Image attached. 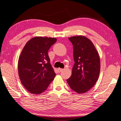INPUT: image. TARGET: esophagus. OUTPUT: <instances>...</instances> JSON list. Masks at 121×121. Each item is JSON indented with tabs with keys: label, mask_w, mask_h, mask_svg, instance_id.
Returning <instances> with one entry per match:
<instances>
[{
	"label": "esophagus",
	"mask_w": 121,
	"mask_h": 121,
	"mask_svg": "<svg viewBox=\"0 0 121 121\" xmlns=\"http://www.w3.org/2000/svg\"><path fill=\"white\" fill-rule=\"evenodd\" d=\"M63 69H61V68H58V72H61V71H63Z\"/></svg>",
	"instance_id": "esophagus-1"
}]
</instances>
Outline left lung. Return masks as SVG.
Instances as JSON below:
<instances>
[{
    "instance_id": "left-lung-1",
    "label": "left lung",
    "mask_w": 121,
    "mask_h": 121,
    "mask_svg": "<svg viewBox=\"0 0 121 121\" xmlns=\"http://www.w3.org/2000/svg\"><path fill=\"white\" fill-rule=\"evenodd\" d=\"M73 47L74 65L71 76L67 81L70 88L81 94L89 91L98 80L100 71V59L94 44L83 35L69 38Z\"/></svg>"
}]
</instances>
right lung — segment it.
Listing matches in <instances>:
<instances>
[{
	"instance_id": "right-lung-1",
	"label": "right lung",
	"mask_w": 121,
	"mask_h": 121,
	"mask_svg": "<svg viewBox=\"0 0 121 121\" xmlns=\"http://www.w3.org/2000/svg\"><path fill=\"white\" fill-rule=\"evenodd\" d=\"M56 41L54 38L35 37L23 47L18 60V74L21 83L31 93H42L56 76L48 52Z\"/></svg>"
}]
</instances>
